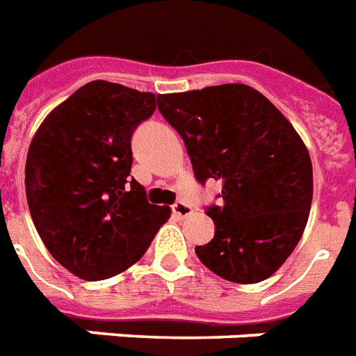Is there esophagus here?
Instances as JSON below:
<instances>
[{
    "label": "esophagus",
    "instance_id": "obj_1",
    "mask_svg": "<svg viewBox=\"0 0 356 356\" xmlns=\"http://www.w3.org/2000/svg\"><path fill=\"white\" fill-rule=\"evenodd\" d=\"M171 211H173V215H177L179 218H185V217H191L194 209H192V205H188L186 202H181V200H179V202H175V204L171 205Z\"/></svg>",
    "mask_w": 356,
    "mask_h": 356
}]
</instances>
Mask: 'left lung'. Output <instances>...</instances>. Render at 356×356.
I'll return each mask as SVG.
<instances>
[{"label":"left lung","mask_w":356,"mask_h":356,"mask_svg":"<svg viewBox=\"0 0 356 356\" xmlns=\"http://www.w3.org/2000/svg\"><path fill=\"white\" fill-rule=\"evenodd\" d=\"M158 111L183 138L194 177L222 183L205 207L215 222L196 254L234 283L270 277L298 245L309 217V152L277 107L247 84L162 94Z\"/></svg>","instance_id":"8db88e82"}]
</instances>
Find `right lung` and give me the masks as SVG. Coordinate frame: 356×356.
Segmentation results:
<instances>
[{"instance_id":"right-lung-1","label":"right lung","mask_w":356,"mask_h":356,"mask_svg":"<svg viewBox=\"0 0 356 356\" xmlns=\"http://www.w3.org/2000/svg\"><path fill=\"white\" fill-rule=\"evenodd\" d=\"M158 97L92 81L58 105L31 141L26 198L52 257L86 281L136 264L170 217L130 175L131 136Z\"/></svg>"}]
</instances>
